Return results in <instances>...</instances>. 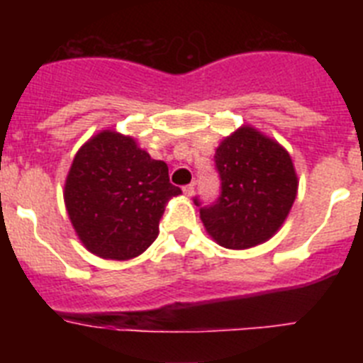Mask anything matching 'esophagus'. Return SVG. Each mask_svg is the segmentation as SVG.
I'll use <instances>...</instances> for the list:
<instances>
[{
  "instance_id": "esophagus-1",
  "label": "esophagus",
  "mask_w": 363,
  "mask_h": 363,
  "mask_svg": "<svg viewBox=\"0 0 363 363\" xmlns=\"http://www.w3.org/2000/svg\"><path fill=\"white\" fill-rule=\"evenodd\" d=\"M184 194L185 196H192V194H194V185L192 184L184 185Z\"/></svg>"
}]
</instances>
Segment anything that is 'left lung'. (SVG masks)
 Here are the masks:
<instances>
[{"instance_id":"8db88e82","label":"left lung","mask_w":363,"mask_h":363,"mask_svg":"<svg viewBox=\"0 0 363 363\" xmlns=\"http://www.w3.org/2000/svg\"><path fill=\"white\" fill-rule=\"evenodd\" d=\"M214 163L220 196L211 205L194 198L207 233L227 249H249L271 238L298 191L287 150L252 127H242L221 142Z\"/></svg>"}]
</instances>
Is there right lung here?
Listing matches in <instances>:
<instances>
[{
	"label": "right lung",
	"mask_w": 363,
	"mask_h": 363,
	"mask_svg": "<svg viewBox=\"0 0 363 363\" xmlns=\"http://www.w3.org/2000/svg\"><path fill=\"white\" fill-rule=\"evenodd\" d=\"M165 162L152 160L133 138L104 130L78 150L65 184V205L83 245L96 256L130 259L158 236L169 198Z\"/></svg>",
	"instance_id": "1"
}]
</instances>
